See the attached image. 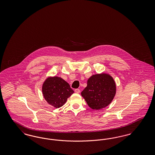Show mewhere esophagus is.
Instances as JSON below:
<instances>
[{
    "label": "esophagus",
    "instance_id": "obj_1",
    "mask_svg": "<svg viewBox=\"0 0 155 155\" xmlns=\"http://www.w3.org/2000/svg\"><path fill=\"white\" fill-rule=\"evenodd\" d=\"M74 91H75V93H77V94H79V93L80 92V90L79 89H75L74 90Z\"/></svg>",
    "mask_w": 155,
    "mask_h": 155
}]
</instances>
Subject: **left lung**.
<instances>
[{"instance_id":"left-lung-1","label":"left lung","mask_w":155,"mask_h":155,"mask_svg":"<svg viewBox=\"0 0 155 155\" xmlns=\"http://www.w3.org/2000/svg\"><path fill=\"white\" fill-rule=\"evenodd\" d=\"M116 93V83L113 77L106 73L92 75L87 81V86L82 92L89 107L99 110L107 106Z\"/></svg>"}]
</instances>
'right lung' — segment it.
Returning <instances> with one entry per match:
<instances>
[{
  "instance_id": "add662e5",
  "label": "right lung",
  "mask_w": 155,
  "mask_h": 155,
  "mask_svg": "<svg viewBox=\"0 0 155 155\" xmlns=\"http://www.w3.org/2000/svg\"><path fill=\"white\" fill-rule=\"evenodd\" d=\"M42 90L46 101L56 108L63 106L74 92L66 81L56 76L47 78Z\"/></svg>"
}]
</instances>
